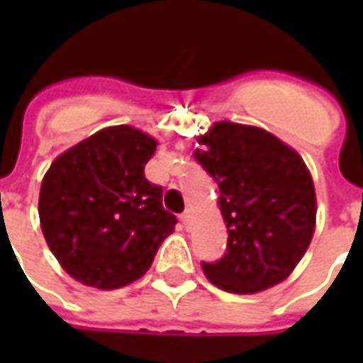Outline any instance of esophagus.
Returning <instances> with one entry per match:
<instances>
[{
    "label": "esophagus",
    "mask_w": 363,
    "mask_h": 363,
    "mask_svg": "<svg viewBox=\"0 0 363 363\" xmlns=\"http://www.w3.org/2000/svg\"><path fill=\"white\" fill-rule=\"evenodd\" d=\"M190 218H192V213H190V210H186V212H184V213H181L182 225H189V223H190Z\"/></svg>",
    "instance_id": "obj_1"
}]
</instances>
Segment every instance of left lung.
Segmentation results:
<instances>
[{
  "instance_id": "8db88e82",
  "label": "left lung",
  "mask_w": 363,
  "mask_h": 363,
  "mask_svg": "<svg viewBox=\"0 0 363 363\" xmlns=\"http://www.w3.org/2000/svg\"><path fill=\"white\" fill-rule=\"evenodd\" d=\"M198 163L220 186L228 249L202 262L206 278L231 294H257L288 278L315 231V186L303 159L267 130L216 122L198 138Z\"/></svg>"
}]
</instances>
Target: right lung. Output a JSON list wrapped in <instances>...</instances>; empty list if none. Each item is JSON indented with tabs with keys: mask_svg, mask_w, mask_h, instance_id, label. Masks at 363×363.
<instances>
[{
	"mask_svg": "<svg viewBox=\"0 0 363 363\" xmlns=\"http://www.w3.org/2000/svg\"><path fill=\"white\" fill-rule=\"evenodd\" d=\"M157 142L132 126L104 128L64 151L44 174V239L72 278L116 289L147 272L177 218L143 169Z\"/></svg>",
	"mask_w": 363,
	"mask_h": 363,
	"instance_id": "obj_1",
	"label": "right lung"
}]
</instances>
